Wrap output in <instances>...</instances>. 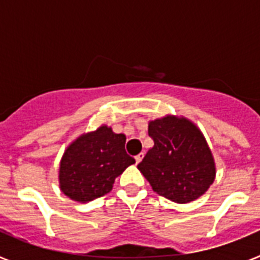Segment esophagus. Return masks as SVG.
<instances>
[{
  "label": "esophagus",
  "mask_w": 260,
  "mask_h": 260,
  "mask_svg": "<svg viewBox=\"0 0 260 260\" xmlns=\"http://www.w3.org/2000/svg\"><path fill=\"white\" fill-rule=\"evenodd\" d=\"M144 157V152H141V153H138L137 156H135V161H137V164L138 162H141L142 161V158Z\"/></svg>",
  "instance_id": "1"
}]
</instances>
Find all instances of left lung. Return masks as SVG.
<instances>
[{"label": "left lung", "instance_id": "1", "mask_svg": "<svg viewBox=\"0 0 260 260\" xmlns=\"http://www.w3.org/2000/svg\"><path fill=\"white\" fill-rule=\"evenodd\" d=\"M148 135L153 147L138 169L153 191L176 203H189L207 191L215 180V162L194 123L167 116L151 121Z\"/></svg>", "mask_w": 260, "mask_h": 260}]
</instances>
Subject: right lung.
Wrapping results in <instances>:
<instances>
[{
	"mask_svg": "<svg viewBox=\"0 0 260 260\" xmlns=\"http://www.w3.org/2000/svg\"><path fill=\"white\" fill-rule=\"evenodd\" d=\"M125 142V135L114 134L107 126L73 142L59 165L63 194L82 203L108 194L117 177L135 162L126 153Z\"/></svg>",
	"mask_w": 260,
	"mask_h": 260,
	"instance_id": "obj_1",
	"label": "right lung"
}]
</instances>
